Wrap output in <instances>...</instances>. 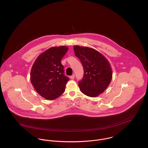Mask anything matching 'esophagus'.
<instances>
[{
    "mask_svg": "<svg viewBox=\"0 0 148 148\" xmlns=\"http://www.w3.org/2000/svg\"><path fill=\"white\" fill-rule=\"evenodd\" d=\"M74 78H75V75H72V76H70V79H72V80L74 79Z\"/></svg>",
    "mask_w": 148,
    "mask_h": 148,
    "instance_id": "obj_1",
    "label": "esophagus"
}]
</instances>
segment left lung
<instances>
[{
  "label": "left lung",
  "mask_w": 148,
  "mask_h": 148,
  "mask_svg": "<svg viewBox=\"0 0 148 148\" xmlns=\"http://www.w3.org/2000/svg\"><path fill=\"white\" fill-rule=\"evenodd\" d=\"M73 49L84 70L83 79L79 82L80 89L89 97L99 96L108 88L112 79V69L109 61L93 48L75 45Z\"/></svg>",
  "instance_id": "obj_1"
}]
</instances>
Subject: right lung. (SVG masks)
<instances>
[{"label": "right lung", "instance_id": "1", "mask_svg": "<svg viewBox=\"0 0 148 148\" xmlns=\"http://www.w3.org/2000/svg\"><path fill=\"white\" fill-rule=\"evenodd\" d=\"M66 46L52 47L40 54L31 68L30 80L36 92L46 100H53L64 92L69 79L64 75L61 60Z\"/></svg>", "mask_w": 148, "mask_h": 148}]
</instances>
